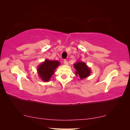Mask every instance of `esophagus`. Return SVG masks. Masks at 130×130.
I'll return each mask as SVG.
<instances>
[{
	"instance_id": "34e87169",
	"label": "esophagus",
	"mask_w": 130,
	"mask_h": 130,
	"mask_svg": "<svg viewBox=\"0 0 130 130\" xmlns=\"http://www.w3.org/2000/svg\"><path fill=\"white\" fill-rule=\"evenodd\" d=\"M63 63H64V64L66 65H68V62L67 61V60H63Z\"/></svg>"
}]
</instances>
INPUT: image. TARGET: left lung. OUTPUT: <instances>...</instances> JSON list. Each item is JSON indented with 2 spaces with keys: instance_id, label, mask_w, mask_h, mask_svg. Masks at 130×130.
Wrapping results in <instances>:
<instances>
[{
  "instance_id": "1",
  "label": "left lung",
  "mask_w": 130,
  "mask_h": 130,
  "mask_svg": "<svg viewBox=\"0 0 130 130\" xmlns=\"http://www.w3.org/2000/svg\"><path fill=\"white\" fill-rule=\"evenodd\" d=\"M74 68L75 69V74L76 76H79L80 80L88 78L91 74V69L88 67L87 63L78 60L74 64Z\"/></svg>"
}]
</instances>
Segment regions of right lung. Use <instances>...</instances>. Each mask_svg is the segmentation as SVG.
Masks as SVG:
<instances>
[{
    "instance_id": "add662e5",
    "label": "right lung",
    "mask_w": 130,
    "mask_h": 130,
    "mask_svg": "<svg viewBox=\"0 0 130 130\" xmlns=\"http://www.w3.org/2000/svg\"><path fill=\"white\" fill-rule=\"evenodd\" d=\"M60 65L57 60H50L46 59L37 67V73L42 81L47 82L51 78L56 69Z\"/></svg>"
}]
</instances>
